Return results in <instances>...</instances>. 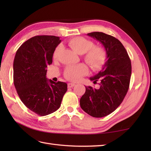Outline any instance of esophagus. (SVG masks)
I'll return each instance as SVG.
<instances>
[{"label": "esophagus", "instance_id": "esophagus-1", "mask_svg": "<svg viewBox=\"0 0 151 151\" xmlns=\"http://www.w3.org/2000/svg\"><path fill=\"white\" fill-rule=\"evenodd\" d=\"M75 86V84H73V83H68V84H67V86H68V88H73Z\"/></svg>", "mask_w": 151, "mask_h": 151}]
</instances>
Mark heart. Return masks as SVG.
I'll return each instance as SVG.
<instances>
[{"label":"heart","instance_id":"b5f03b06","mask_svg":"<svg viewBox=\"0 0 151 151\" xmlns=\"http://www.w3.org/2000/svg\"><path fill=\"white\" fill-rule=\"evenodd\" d=\"M68 45L78 54H84V60L93 70L102 68L106 62L107 53L103 47L95 46L92 41L83 37H75L68 41ZM62 50V47H58L54 53L56 60ZM88 72V68L84 64L68 66L64 70V76L70 81H77Z\"/></svg>","mask_w":151,"mask_h":151}]
</instances>
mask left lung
<instances>
[{"mask_svg": "<svg viewBox=\"0 0 151 151\" xmlns=\"http://www.w3.org/2000/svg\"><path fill=\"white\" fill-rule=\"evenodd\" d=\"M88 36L100 41L107 53V61L102 70L91 77L99 88L85 86L80 104L88 114L94 117H103L116 110L129 90L132 66L126 49L119 40L103 32H93Z\"/></svg>", "mask_w": 151, "mask_h": 151, "instance_id": "8db88e82", "label": "left lung"}]
</instances>
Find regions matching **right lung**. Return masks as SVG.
Here are the masks:
<instances>
[{
  "mask_svg": "<svg viewBox=\"0 0 151 151\" xmlns=\"http://www.w3.org/2000/svg\"><path fill=\"white\" fill-rule=\"evenodd\" d=\"M60 42L59 37L36 36L22 43L15 54L14 83L17 94L28 109L41 116L56 111L67 90L66 83L46 78V68Z\"/></svg>",
  "mask_w": 151,
  "mask_h": 151,
  "instance_id": "right-lung-1",
  "label": "right lung"
}]
</instances>
